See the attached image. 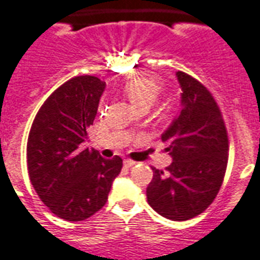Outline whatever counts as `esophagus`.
Instances as JSON below:
<instances>
[{
  "label": "esophagus",
  "instance_id": "obj_1",
  "mask_svg": "<svg viewBox=\"0 0 260 260\" xmlns=\"http://www.w3.org/2000/svg\"><path fill=\"white\" fill-rule=\"evenodd\" d=\"M136 162L132 161V159H124V165L126 166V168H131V166H134Z\"/></svg>",
  "mask_w": 260,
  "mask_h": 260
}]
</instances>
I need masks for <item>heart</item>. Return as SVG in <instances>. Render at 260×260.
<instances>
[{"mask_svg":"<svg viewBox=\"0 0 260 260\" xmlns=\"http://www.w3.org/2000/svg\"><path fill=\"white\" fill-rule=\"evenodd\" d=\"M124 92L136 106H151L162 90V82L155 76H136L124 83Z\"/></svg>","mask_w":260,"mask_h":260,"instance_id":"heart-1","label":"heart"}]
</instances>
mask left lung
<instances>
[{"label":"left lung","instance_id":"obj_1","mask_svg":"<svg viewBox=\"0 0 260 260\" xmlns=\"http://www.w3.org/2000/svg\"><path fill=\"white\" fill-rule=\"evenodd\" d=\"M183 109L161 139L173 162L166 172L152 168L147 202L172 221H187L209 207L223 183L229 140L213 94L191 75L178 71Z\"/></svg>","mask_w":260,"mask_h":260}]
</instances>
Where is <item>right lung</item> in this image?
Wrapping results in <instances>:
<instances>
[{"label": "right lung", "mask_w": 260, "mask_h": 260, "mask_svg": "<svg viewBox=\"0 0 260 260\" xmlns=\"http://www.w3.org/2000/svg\"><path fill=\"white\" fill-rule=\"evenodd\" d=\"M105 86L96 76L72 77L43 102L29 129L31 184L51 213L71 222L87 219L106 205L113 180L122 168L118 155L106 159L82 144Z\"/></svg>", "instance_id": "right-lung-1"}]
</instances>
